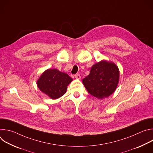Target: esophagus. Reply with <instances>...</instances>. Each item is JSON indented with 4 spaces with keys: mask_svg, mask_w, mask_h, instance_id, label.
Returning <instances> with one entry per match:
<instances>
[{
    "mask_svg": "<svg viewBox=\"0 0 153 153\" xmlns=\"http://www.w3.org/2000/svg\"><path fill=\"white\" fill-rule=\"evenodd\" d=\"M75 78L77 79H81V76L79 74H76L75 76Z\"/></svg>",
    "mask_w": 153,
    "mask_h": 153,
    "instance_id": "34e87169",
    "label": "esophagus"
}]
</instances>
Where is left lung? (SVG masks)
<instances>
[{"mask_svg": "<svg viewBox=\"0 0 153 153\" xmlns=\"http://www.w3.org/2000/svg\"><path fill=\"white\" fill-rule=\"evenodd\" d=\"M119 80V70L113 62L102 60L93 65L88 76L83 79L85 88L92 96L102 99L116 90Z\"/></svg>", "mask_w": 153, "mask_h": 153, "instance_id": "8db88e82", "label": "left lung"}]
</instances>
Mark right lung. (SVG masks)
<instances>
[{
    "label": "right lung",
    "instance_id": "add662e5",
    "mask_svg": "<svg viewBox=\"0 0 153 153\" xmlns=\"http://www.w3.org/2000/svg\"><path fill=\"white\" fill-rule=\"evenodd\" d=\"M72 80L67 73L57 69H48L40 76L37 85L42 92L52 99H56L66 93L67 86Z\"/></svg>",
    "mask_w": 153,
    "mask_h": 153
}]
</instances>
